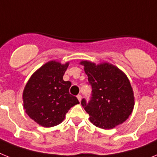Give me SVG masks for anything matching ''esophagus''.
I'll return each mask as SVG.
<instances>
[{"instance_id": "esophagus-1", "label": "esophagus", "mask_w": 157, "mask_h": 157, "mask_svg": "<svg viewBox=\"0 0 157 157\" xmlns=\"http://www.w3.org/2000/svg\"><path fill=\"white\" fill-rule=\"evenodd\" d=\"M77 98H78V101H81V100H82V96L80 95V94H78V95L77 96Z\"/></svg>"}]
</instances>
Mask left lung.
<instances>
[{"mask_svg": "<svg viewBox=\"0 0 157 157\" xmlns=\"http://www.w3.org/2000/svg\"><path fill=\"white\" fill-rule=\"evenodd\" d=\"M88 81L92 86L90 101L81 104L96 127L113 129L128 119L134 106V91L123 71L108 62L96 64L82 60Z\"/></svg>", "mask_w": 157, "mask_h": 157, "instance_id": "1", "label": "left lung"}]
</instances>
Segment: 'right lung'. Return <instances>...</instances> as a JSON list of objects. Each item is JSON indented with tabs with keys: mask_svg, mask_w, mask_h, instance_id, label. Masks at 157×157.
<instances>
[{
	"mask_svg": "<svg viewBox=\"0 0 157 157\" xmlns=\"http://www.w3.org/2000/svg\"><path fill=\"white\" fill-rule=\"evenodd\" d=\"M69 62L50 60L33 73L23 92V109L30 119L44 127L61 123L71 107L79 104L69 94L71 83L63 76Z\"/></svg>",
	"mask_w": 157,
	"mask_h": 157,
	"instance_id": "1",
	"label": "right lung"
}]
</instances>
